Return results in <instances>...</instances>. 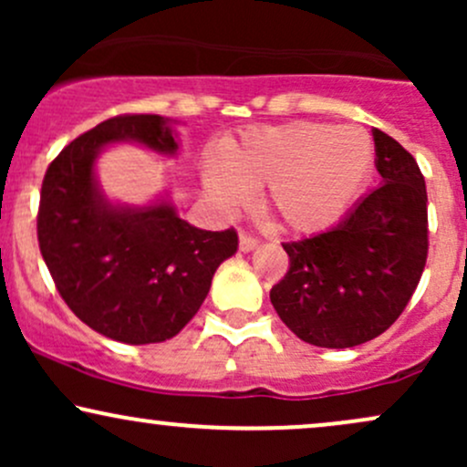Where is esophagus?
<instances>
[{"label": "esophagus", "instance_id": "esophagus-1", "mask_svg": "<svg viewBox=\"0 0 467 467\" xmlns=\"http://www.w3.org/2000/svg\"><path fill=\"white\" fill-rule=\"evenodd\" d=\"M256 245H259V239L250 237V234H245V233L239 234V250L241 252H252Z\"/></svg>", "mask_w": 467, "mask_h": 467}]
</instances>
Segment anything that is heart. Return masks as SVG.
I'll return each instance as SVG.
<instances>
[{
    "label": "heart",
    "mask_w": 467,
    "mask_h": 467,
    "mask_svg": "<svg viewBox=\"0 0 467 467\" xmlns=\"http://www.w3.org/2000/svg\"><path fill=\"white\" fill-rule=\"evenodd\" d=\"M375 162L371 136L360 127L287 122L252 127L223 149V162L208 160L203 184L222 211H239L250 191L281 226L314 233L340 219L356 202Z\"/></svg>",
    "instance_id": "heart-1"
}]
</instances>
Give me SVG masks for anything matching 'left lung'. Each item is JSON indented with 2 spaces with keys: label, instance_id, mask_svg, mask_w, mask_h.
<instances>
[{
  "label": "left lung",
  "instance_id": "obj_1",
  "mask_svg": "<svg viewBox=\"0 0 467 467\" xmlns=\"http://www.w3.org/2000/svg\"><path fill=\"white\" fill-rule=\"evenodd\" d=\"M382 182L325 233L283 244L287 275L272 287L278 318L301 340L347 349L389 329L409 305L428 254V195L415 158L373 130Z\"/></svg>",
  "mask_w": 467,
  "mask_h": 467
}]
</instances>
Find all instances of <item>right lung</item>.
<instances>
[{
	"label": "right lung",
	"mask_w": 467,
	"mask_h": 467,
	"mask_svg": "<svg viewBox=\"0 0 467 467\" xmlns=\"http://www.w3.org/2000/svg\"><path fill=\"white\" fill-rule=\"evenodd\" d=\"M175 125L153 114L109 118L69 142L41 186L36 234L58 294L85 325L127 345L178 336L239 245L233 228L213 233L184 222L169 191L130 206L100 189L96 160L107 147L133 142L175 158Z\"/></svg>",
	"instance_id": "right-lung-1"
}]
</instances>
